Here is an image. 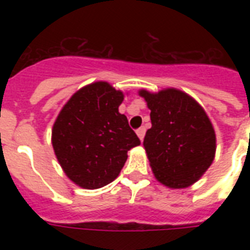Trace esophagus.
I'll use <instances>...</instances> for the list:
<instances>
[{"label":"esophagus","mask_w":250,"mask_h":250,"mask_svg":"<svg viewBox=\"0 0 250 250\" xmlns=\"http://www.w3.org/2000/svg\"><path fill=\"white\" fill-rule=\"evenodd\" d=\"M145 132H146V128H145V127H140V128H139V129H137V131H136L137 136H139V139H140L141 141L144 140Z\"/></svg>","instance_id":"esophagus-1"}]
</instances>
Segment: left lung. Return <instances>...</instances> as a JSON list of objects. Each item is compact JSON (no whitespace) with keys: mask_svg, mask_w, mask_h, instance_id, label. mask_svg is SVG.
Wrapping results in <instances>:
<instances>
[{"mask_svg":"<svg viewBox=\"0 0 250 250\" xmlns=\"http://www.w3.org/2000/svg\"><path fill=\"white\" fill-rule=\"evenodd\" d=\"M152 128L144 145L156 178L170 188H186L201 178L215 154V133L201 106L178 89L141 90Z\"/></svg>","mask_w":250,"mask_h":250,"instance_id":"left-lung-1","label":"left lung"}]
</instances>
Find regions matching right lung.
I'll return each mask as SVG.
<instances>
[{
	"instance_id": "1",
	"label": "right lung",
	"mask_w": 250,
	"mask_h": 250,
	"mask_svg": "<svg viewBox=\"0 0 250 250\" xmlns=\"http://www.w3.org/2000/svg\"><path fill=\"white\" fill-rule=\"evenodd\" d=\"M123 93L98 82L72 96L53 125L57 160L78 186L97 189L117 178L127 152L140 145L125 114L119 113Z\"/></svg>"
}]
</instances>
